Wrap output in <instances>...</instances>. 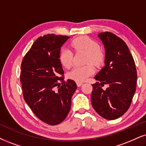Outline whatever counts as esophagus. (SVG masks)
Segmentation results:
<instances>
[{"mask_svg":"<svg viewBox=\"0 0 146 146\" xmlns=\"http://www.w3.org/2000/svg\"><path fill=\"white\" fill-rule=\"evenodd\" d=\"M82 84H83V83H82V82H76V84H77V86H78V87H80V86H81Z\"/></svg>","mask_w":146,"mask_h":146,"instance_id":"obj_1","label":"esophagus"}]
</instances>
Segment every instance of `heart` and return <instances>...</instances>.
<instances>
[{
    "mask_svg": "<svg viewBox=\"0 0 146 146\" xmlns=\"http://www.w3.org/2000/svg\"><path fill=\"white\" fill-rule=\"evenodd\" d=\"M70 45L75 51L87 53L86 63H92L98 66L104 59V53L99 48V44L91 38L82 36L76 38L70 42ZM73 53L71 50L62 47L59 51V59L64 67L70 68L73 64ZM95 72V68L89 64L84 66H77L70 72V77L77 82H82Z\"/></svg>",
    "mask_w": 146,
    "mask_h": 146,
    "instance_id": "heart-1",
    "label": "heart"
}]
</instances>
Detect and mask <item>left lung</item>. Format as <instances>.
I'll return each instance as SVG.
<instances>
[{"mask_svg":"<svg viewBox=\"0 0 146 146\" xmlns=\"http://www.w3.org/2000/svg\"><path fill=\"white\" fill-rule=\"evenodd\" d=\"M98 37L106 51L105 66L92 84L91 104L98 114L107 120L119 118L128 110L136 90L137 70L125 41L114 34L102 32ZM109 87L104 90L102 86Z\"/></svg>","mask_w":146,"mask_h":146,"instance_id":"1","label":"left lung"}]
</instances>
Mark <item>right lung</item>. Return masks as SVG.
I'll list each match as a JSON object with an SVG mask.
<instances>
[{"label":"right lung","mask_w":146,"mask_h":146,"mask_svg":"<svg viewBox=\"0 0 146 146\" xmlns=\"http://www.w3.org/2000/svg\"><path fill=\"white\" fill-rule=\"evenodd\" d=\"M69 36L39 37L23 57L20 81L25 102L38 118L50 125L64 121L71 108L76 82L64 80L59 59L60 48Z\"/></svg>","instance_id":"1"}]
</instances>
